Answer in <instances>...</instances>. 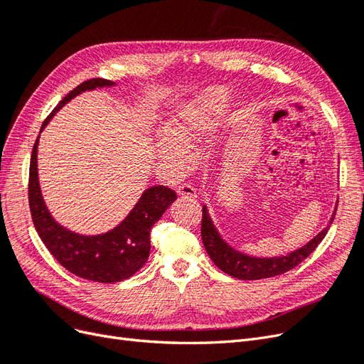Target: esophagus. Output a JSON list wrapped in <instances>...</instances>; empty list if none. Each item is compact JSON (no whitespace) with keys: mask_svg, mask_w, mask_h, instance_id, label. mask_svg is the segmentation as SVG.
Instances as JSON below:
<instances>
[{"mask_svg":"<svg viewBox=\"0 0 364 364\" xmlns=\"http://www.w3.org/2000/svg\"><path fill=\"white\" fill-rule=\"evenodd\" d=\"M178 194L181 197H186V199H194V197L197 196L196 188H194V186H191L190 183H181L179 188H178Z\"/></svg>","mask_w":364,"mask_h":364,"instance_id":"1","label":"esophagus"}]
</instances>
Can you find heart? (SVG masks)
Wrapping results in <instances>:
<instances>
[{
  "label": "heart",
  "mask_w": 364,
  "mask_h": 364,
  "mask_svg": "<svg viewBox=\"0 0 364 364\" xmlns=\"http://www.w3.org/2000/svg\"><path fill=\"white\" fill-rule=\"evenodd\" d=\"M225 100L226 92L223 90H209L193 106L176 115L165 129L167 139L161 141L159 144L161 158L176 167H183L186 164L185 153L193 150L197 136L209 126L213 112Z\"/></svg>",
  "instance_id": "heart-1"
}]
</instances>
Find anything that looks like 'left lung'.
Segmentation results:
<instances>
[{"label":"left lung","mask_w":364,"mask_h":364,"mask_svg":"<svg viewBox=\"0 0 364 364\" xmlns=\"http://www.w3.org/2000/svg\"><path fill=\"white\" fill-rule=\"evenodd\" d=\"M334 215L331 218V222H329V225L334 222ZM200 225H202V229H200L202 241L209 258L213 259V262L220 270H223L225 273L230 274V277L245 279V281L278 277V274H282L285 272L294 269L296 266H299V264L305 258L310 257V253H313L316 247L321 245V241L325 238L329 229V225H328L321 234L310 241V243L289 253V255L285 257L253 258V257L243 255V253L234 250L232 247H229L225 243L222 237H220L215 230L211 218L208 215V209L205 206L202 209Z\"/></svg>","instance_id":"left-lung-1"}]
</instances>
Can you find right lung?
<instances>
[{
  "label": "right lung",
  "mask_w": 364,
  "mask_h": 364,
  "mask_svg": "<svg viewBox=\"0 0 364 364\" xmlns=\"http://www.w3.org/2000/svg\"><path fill=\"white\" fill-rule=\"evenodd\" d=\"M106 79H91L80 83L65 95L46 118L41 130L51 117L71 98L94 87L112 86ZM38 142L33 146L28 174V205L33 225L51 255L75 277L95 282H119L136 273L150 253V230L165 209L176 200V193L168 186L156 185L146 190L132 213L115 229L103 235L86 237L65 229L50 215L43 203L38 181Z\"/></svg>",
  "instance_id": "add662e5"
}]
</instances>
